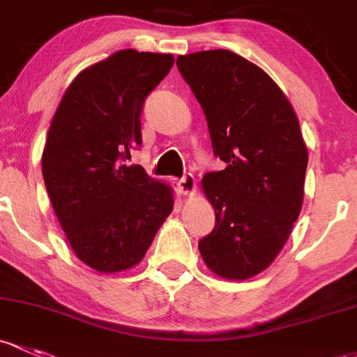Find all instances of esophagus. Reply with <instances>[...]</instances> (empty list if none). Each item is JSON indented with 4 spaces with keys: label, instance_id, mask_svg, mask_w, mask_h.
Returning a JSON list of instances; mask_svg holds the SVG:
<instances>
[{
    "label": "esophagus",
    "instance_id": "obj_1",
    "mask_svg": "<svg viewBox=\"0 0 357 357\" xmlns=\"http://www.w3.org/2000/svg\"><path fill=\"white\" fill-rule=\"evenodd\" d=\"M176 186H178V191L181 195H191L195 193V188H197V181H195L193 174H186L176 181Z\"/></svg>",
    "mask_w": 357,
    "mask_h": 357
}]
</instances>
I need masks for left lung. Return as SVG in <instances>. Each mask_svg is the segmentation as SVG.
Masks as SVG:
<instances>
[{"instance_id":"1","label":"left lung","mask_w":357,"mask_h":357,"mask_svg":"<svg viewBox=\"0 0 357 357\" xmlns=\"http://www.w3.org/2000/svg\"><path fill=\"white\" fill-rule=\"evenodd\" d=\"M176 65L227 164L202 179L215 227L198 250L215 275L251 279L275 260L301 212L307 149L298 116L279 85L236 52H191Z\"/></svg>"}]
</instances>
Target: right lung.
Segmentation results:
<instances>
[{"label":"right lung","mask_w":357,"mask_h":357,"mask_svg":"<svg viewBox=\"0 0 357 357\" xmlns=\"http://www.w3.org/2000/svg\"><path fill=\"white\" fill-rule=\"evenodd\" d=\"M172 65V54L114 52L75 77L52 116L47 195L78 260L100 273L140 264L172 212L171 186L123 162L142 145L144 102Z\"/></svg>","instance_id":"right-lung-1"}]
</instances>
